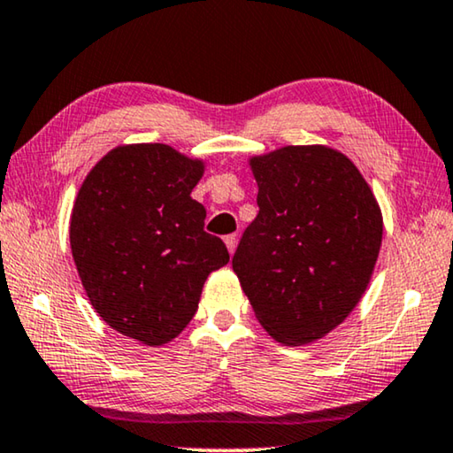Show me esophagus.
<instances>
[{
	"instance_id": "esophagus-1",
	"label": "esophagus",
	"mask_w": 453,
	"mask_h": 453,
	"mask_svg": "<svg viewBox=\"0 0 453 453\" xmlns=\"http://www.w3.org/2000/svg\"><path fill=\"white\" fill-rule=\"evenodd\" d=\"M225 245H226V249H228V253H234V249H237V237H234V234H226L225 237Z\"/></svg>"
}]
</instances>
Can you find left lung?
<instances>
[{"label":"left lung","mask_w":453,"mask_h":453,"mask_svg":"<svg viewBox=\"0 0 453 453\" xmlns=\"http://www.w3.org/2000/svg\"><path fill=\"white\" fill-rule=\"evenodd\" d=\"M249 167L259 214L233 270L278 343H312L362 300L382 245V211L349 157L326 145L280 147Z\"/></svg>","instance_id":"1"}]
</instances>
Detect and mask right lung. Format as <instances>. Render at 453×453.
Here are the masks:
<instances>
[{
    "label": "right lung",
    "mask_w": 453,
    "mask_h": 453,
    "mask_svg": "<svg viewBox=\"0 0 453 453\" xmlns=\"http://www.w3.org/2000/svg\"><path fill=\"white\" fill-rule=\"evenodd\" d=\"M204 169L163 142L114 147L85 175L71 212V253L91 306L150 347L186 329L206 278L228 264L192 198Z\"/></svg>",
    "instance_id": "add662e5"
}]
</instances>
